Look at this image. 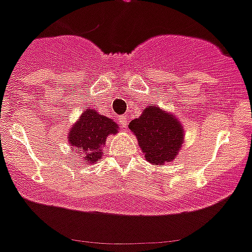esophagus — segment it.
<instances>
[{"mask_svg":"<svg viewBox=\"0 0 252 252\" xmlns=\"http://www.w3.org/2000/svg\"><path fill=\"white\" fill-rule=\"evenodd\" d=\"M119 122H120V126H122L123 128H126V126H128V118H126V115L122 116V118L119 119Z\"/></svg>","mask_w":252,"mask_h":252,"instance_id":"34e87169","label":"esophagus"}]
</instances>
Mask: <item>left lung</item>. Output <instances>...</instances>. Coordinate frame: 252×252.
Here are the masks:
<instances>
[{
  "instance_id": "1",
  "label": "left lung",
  "mask_w": 252,
  "mask_h": 252,
  "mask_svg": "<svg viewBox=\"0 0 252 252\" xmlns=\"http://www.w3.org/2000/svg\"><path fill=\"white\" fill-rule=\"evenodd\" d=\"M138 146L149 163L163 165L180 153L184 142V128L176 116L158 106H147L140 118L129 123Z\"/></svg>"
}]
</instances>
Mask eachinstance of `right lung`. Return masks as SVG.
Returning <instances> with one entry per match:
<instances>
[{"instance_id":"add662e5","label":"right lung","mask_w":252,"mask_h":252,"mask_svg":"<svg viewBox=\"0 0 252 252\" xmlns=\"http://www.w3.org/2000/svg\"><path fill=\"white\" fill-rule=\"evenodd\" d=\"M118 124L107 116L99 115L95 110L87 108L68 132V142L72 151L83 157L84 163H98L103 154V146L108 134L118 133Z\"/></svg>"}]
</instances>
